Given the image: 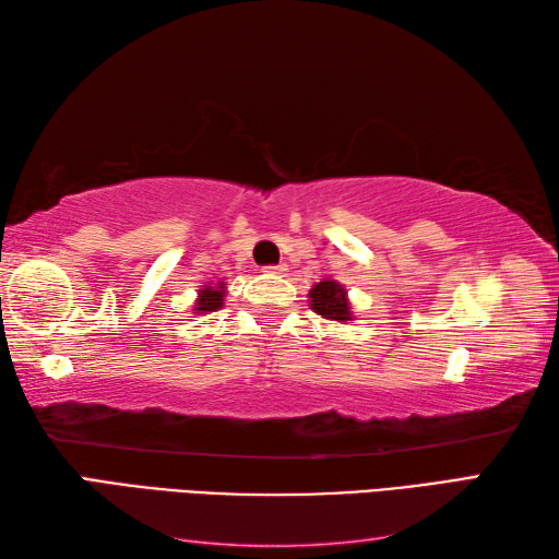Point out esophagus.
Segmentation results:
<instances>
[{"label":"esophagus","mask_w":559,"mask_h":559,"mask_svg":"<svg viewBox=\"0 0 559 559\" xmlns=\"http://www.w3.org/2000/svg\"><path fill=\"white\" fill-rule=\"evenodd\" d=\"M266 271H271V273H283V271H286V264H273V266H266Z\"/></svg>","instance_id":"34e87169"}]
</instances>
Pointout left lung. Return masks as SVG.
<instances>
[{"instance_id": "8db88e82", "label": "left lung", "mask_w": 559, "mask_h": 559, "mask_svg": "<svg viewBox=\"0 0 559 559\" xmlns=\"http://www.w3.org/2000/svg\"><path fill=\"white\" fill-rule=\"evenodd\" d=\"M310 305L317 314H322L331 322H348L350 319V305L346 298L341 283L336 281H322L310 290Z\"/></svg>"}]
</instances>
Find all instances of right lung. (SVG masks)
I'll use <instances>...</instances> for the list:
<instances>
[{
  "label": "right lung",
  "instance_id": "add662e5",
  "mask_svg": "<svg viewBox=\"0 0 559 559\" xmlns=\"http://www.w3.org/2000/svg\"><path fill=\"white\" fill-rule=\"evenodd\" d=\"M223 288L225 283H218L216 288L206 286L204 290H199V300H197V312H216L223 307Z\"/></svg>",
  "mask_w": 559,
  "mask_h": 559
}]
</instances>
